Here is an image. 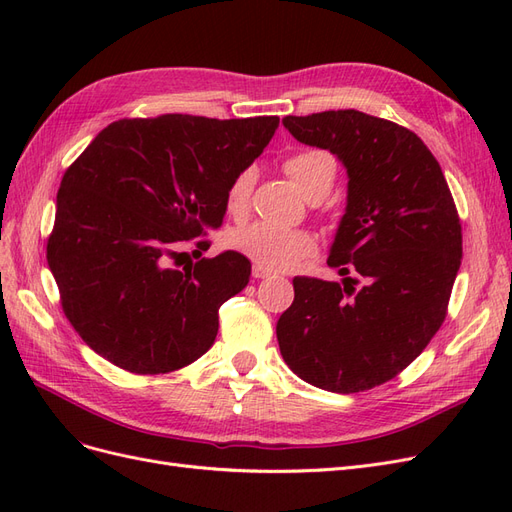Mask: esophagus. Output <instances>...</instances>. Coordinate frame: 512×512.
<instances>
[{"label": "esophagus", "mask_w": 512, "mask_h": 512, "mask_svg": "<svg viewBox=\"0 0 512 512\" xmlns=\"http://www.w3.org/2000/svg\"><path fill=\"white\" fill-rule=\"evenodd\" d=\"M252 275L256 277V280H262V277H269L271 271L265 269L262 265H258V262H254V265H252Z\"/></svg>", "instance_id": "34e87169"}]
</instances>
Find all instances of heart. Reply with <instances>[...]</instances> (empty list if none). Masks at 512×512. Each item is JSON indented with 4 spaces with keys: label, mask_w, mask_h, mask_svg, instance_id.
Segmentation results:
<instances>
[{
    "label": "heart",
    "mask_w": 512,
    "mask_h": 512,
    "mask_svg": "<svg viewBox=\"0 0 512 512\" xmlns=\"http://www.w3.org/2000/svg\"><path fill=\"white\" fill-rule=\"evenodd\" d=\"M284 170L297 185L299 192L309 198L314 194H329L335 181L337 164L329 151L303 149L292 153L284 162ZM256 173L245 168L232 179L226 192V211L232 218H241L250 207V196L254 190ZM230 245L245 254L258 265L288 271L299 265L303 258L314 252V237L301 228H286L269 222H254L250 226L237 228L230 235Z\"/></svg>",
    "instance_id": "1"
}]
</instances>
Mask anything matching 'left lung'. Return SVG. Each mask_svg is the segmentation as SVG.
<instances>
[{
	"instance_id": "obj_1",
	"label": "left lung",
	"mask_w": 512,
	"mask_h": 512,
	"mask_svg": "<svg viewBox=\"0 0 512 512\" xmlns=\"http://www.w3.org/2000/svg\"><path fill=\"white\" fill-rule=\"evenodd\" d=\"M282 123L342 162L348 196L327 258L342 282L294 277L277 342L301 380L367 391L408 367L446 316L461 265L453 196L425 143L393 121L348 108Z\"/></svg>"
}]
</instances>
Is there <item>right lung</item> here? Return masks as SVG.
I'll return each mask as SVG.
<instances>
[{
  "mask_svg": "<svg viewBox=\"0 0 512 512\" xmlns=\"http://www.w3.org/2000/svg\"><path fill=\"white\" fill-rule=\"evenodd\" d=\"M277 126V117L119 119L66 170L46 258L91 350L132 374H166L213 346L218 309L247 286L252 265L226 250L179 269L177 247L222 226L232 179Z\"/></svg>",
  "mask_w": 512,
  "mask_h": 512,
  "instance_id": "add662e5",
  "label": "right lung"
}]
</instances>
